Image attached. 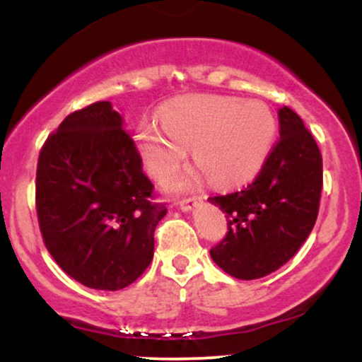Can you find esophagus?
Wrapping results in <instances>:
<instances>
[{"mask_svg":"<svg viewBox=\"0 0 362 362\" xmlns=\"http://www.w3.org/2000/svg\"><path fill=\"white\" fill-rule=\"evenodd\" d=\"M201 201H202V197H189V199H182V201H178L177 204L182 211H185V213H190V211H192L194 207L197 206Z\"/></svg>","mask_w":362,"mask_h":362,"instance_id":"34e87169","label":"esophagus"}]
</instances>
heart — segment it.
Instances as JSON below:
<instances>
[{
  "label": "heart",
  "mask_w": 362,
  "mask_h": 362,
  "mask_svg": "<svg viewBox=\"0 0 362 362\" xmlns=\"http://www.w3.org/2000/svg\"><path fill=\"white\" fill-rule=\"evenodd\" d=\"M163 129L143 122L136 144L148 172L158 180L172 175L192 148V158L218 187L248 182L259 172L276 138V119L265 103L219 95H190L160 112ZM190 185V177L170 182Z\"/></svg>",
  "instance_id": "obj_1"
}]
</instances>
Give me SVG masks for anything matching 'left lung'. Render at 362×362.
<instances>
[{"instance_id":"left-lung-1","label":"left lung","mask_w":362,"mask_h":362,"mask_svg":"<svg viewBox=\"0 0 362 362\" xmlns=\"http://www.w3.org/2000/svg\"><path fill=\"white\" fill-rule=\"evenodd\" d=\"M279 143L259 177L238 192L209 197L226 214L228 235L211 257L236 279L267 276L301 248L318 216L323 172L313 136L296 112L279 110Z\"/></svg>"}]
</instances>
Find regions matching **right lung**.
I'll list each match as a JSON object with an SVG mask.
<instances>
[{
    "label": "right lung",
    "instance_id": "right-lung-1",
    "mask_svg": "<svg viewBox=\"0 0 362 362\" xmlns=\"http://www.w3.org/2000/svg\"><path fill=\"white\" fill-rule=\"evenodd\" d=\"M151 194L138 148L110 102L69 114L40 149L35 202L44 243L86 288L119 291L146 271L155 228L167 214Z\"/></svg>",
    "mask_w": 362,
    "mask_h": 362
}]
</instances>
